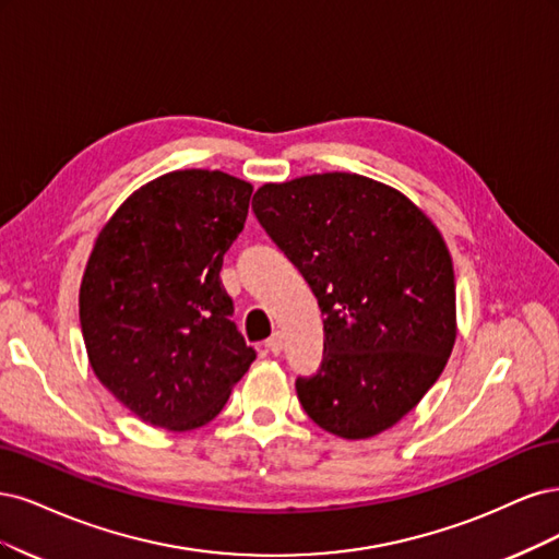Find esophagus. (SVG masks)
<instances>
[{
  "label": "esophagus",
  "mask_w": 559,
  "mask_h": 559,
  "mask_svg": "<svg viewBox=\"0 0 559 559\" xmlns=\"http://www.w3.org/2000/svg\"><path fill=\"white\" fill-rule=\"evenodd\" d=\"M266 348L272 350L274 355H278L283 350V336H281V332H274L272 336L266 338Z\"/></svg>",
  "instance_id": "esophagus-1"
}]
</instances>
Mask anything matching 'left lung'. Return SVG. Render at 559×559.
<instances>
[{
  "label": "left lung",
  "instance_id": "1",
  "mask_svg": "<svg viewBox=\"0 0 559 559\" xmlns=\"http://www.w3.org/2000/svg\"><path fill=\"white\" fill-rule=\"evenodd\" d=\"M253 211L325 313L322 365L297 378L306 416L350 441L397 425L437 383L457 336L439 227L404 192L346 171L264 183Z\"/></svg>",
  "mask_w": 559,
  "mask_h": 559
}]
</instances>
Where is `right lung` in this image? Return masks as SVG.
I'll list each match as a JSON object with an SVG mask.
<instances>
[{
	"label": "right lung",
	"instance_id": "obj_1",
	"mask_svg": "<svg viewBox=\"0 0 559 559\" xmlns=\"http://www.w3.org/2000/svg\"><path fill=\"white\" fill-rule=\"evenodd\" d=\"M250 192L218 169L169 171L134 190L90 250L79 293L87 362L146 425L211 423L253 365L221 283Z\"/></svg>",
	"mask_w": 559,
	"mask_h": 559
}]
</instances>
